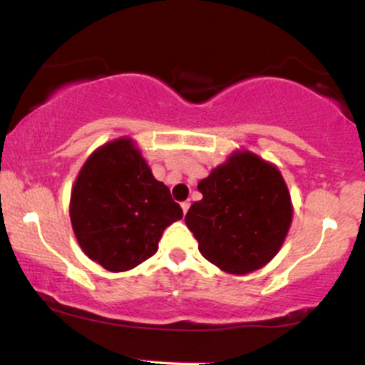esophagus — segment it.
<instances>
[{
    "label": "esophagus",
    "mask_w": 365,
    "mask_h": 365,
    "mask_svg": "<svg viewBox=\"0 0 365 365\" xmlns=\"http://www.w3.org/2000/svg\"><path fill=\"white\" fill-rule=\"evenodd\" d=\"M189 207H190V202H189V201L182 202V210H183V213H187V211H189Z\"/></svg>",
    "instance_id": "obj_1"
}]
</instances>
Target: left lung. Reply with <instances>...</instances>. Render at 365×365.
I'll use <instances>...</instances> for the list:
<instances>
[{
  "mask_svg": "<svg viewBox=\"0 0 365 365\" xmlns=\"http://www.w3.org/2000/svg\"><path fill=\"white\" fill-rule=\"evenodd\" d=\"M202 199L185 223L207 262L228 274H250L279 253L293 220V204L274 164L237 150L199 182Z\"/></svg>",
  "mask_w": 365,
  "mask_h": 365,
  "instance_id": "obj_1",
  "label": "left lung"
}]
</instances>
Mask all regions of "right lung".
<instances>
[{"instance_id": "add662e5", "label": "right lung", "mask_w": 365, "mask_h": 365, "mask_svg": "<svg viewBox=\"0 0 365 365\" xmlns=\"http://www.w3.org/2000/svg\"><path fill=\"white\" fill-rule=\"evenodd\" d=\"M71 223L85 255L126 272L155 255L164 228L183 216L131 138L98 147L71 192Z\"/></svg>"}]
</instances>
